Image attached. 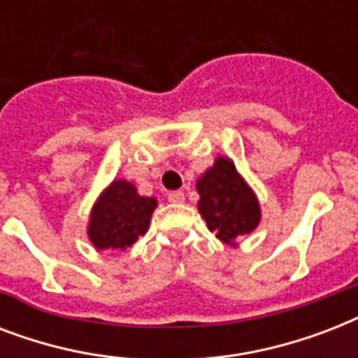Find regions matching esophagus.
I'll use <instances>...</instances> for the list:
<instances>
[{"instance_id":"esophagus-1","label":"esophagus","mask_w":358,"mask_h":358,"mask_svg":"<svg viewBox=\"0 0 358 358\" xmlns=\"http://www.w3.org/2000/svg\"><path fill=\"white\" fill-rule=\"evenodd\" d=\"M185 201V195L182 191H173V193H169V202H173V204H182Z\"/></svg>"}]
</instances>
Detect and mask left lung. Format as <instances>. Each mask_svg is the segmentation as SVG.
<instances>
[{"label": "left lung", "instance_id": "obj_1", "mask_svg": "<svg viewBox=\"0 0 358 358\" xmlns=\"http://www.w3.org/2000/svg\"><path fill=\"white\" fill-rule=\"evenodd\" d=\"M199 213L210 232L223 243L238 247V239L250 234L260 224L262 208L258 196L227 156H217L196 180Z\"/></svg>", "mask_w": 358, "mask_h": 358}]
</instances>
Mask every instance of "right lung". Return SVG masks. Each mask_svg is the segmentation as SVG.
<instances>
[{
	"mask_svg": "<svg viewBox=\"0 0 358 358\" xmlns=\"http://www.w3.org/2000/svg\"><path fill=\"white\" fill-rule=\"evenodd\" d=\"M156 208V199L139 195L135 184L113 180L92 204L87 236L98 250H126L146 234Z\"/></svg>",
	"mask_w": 358,
	"mask_h": 358,
	"instance_id": "1",
	"label": "right lung"
}]
</instances>
